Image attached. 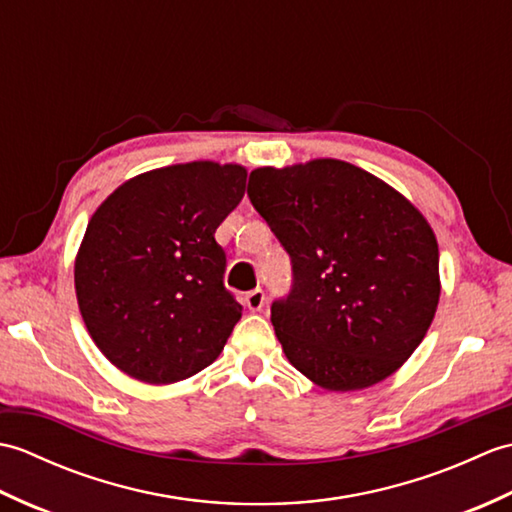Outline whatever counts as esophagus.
<instances>
[{
	"instance_id": "esophagus-1",
	"label": "esophagus",
	"mask_w": 512,
	"mask_h": 512,
	"mask_svg": "<svg viewBox=\"0 0 512 512\" xmlns=\"http://www.w3.org/2000/svg\"><path fill=\"white\" fill-rule=\"evenodd\" d=\"M244 303H246V308H248V310L259 312V310L264 308V303H266V295H264V290H262V288H255V290L246 292Z\"/></svg>"
}]
</instances>
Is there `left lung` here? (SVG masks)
<instances>
[{"label":"left lung","mask_w":512,"mask_h":512,"mask_svg":"<svg viewBox=\"0 0 512 512\" xmlns=\"http://www.w3.org/2000/svg\"><path fill=\"white\" fill-rule=\"evenodd\" d=\"M248 198L290 255V292L270 308L288 361L330 391L394 374L440 299L438 242L422 213L332 158L255 169Z\"/></svg>","instance_id":"8db88e82"}]
</instances>
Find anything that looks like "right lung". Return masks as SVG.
<instances>
[{
  "label": "right lung",
  "instance_id": "right-lung-1",
  "mask_svg": "<svg viewBox=\"0 0 512 512\" xmlns=\"http://www.w3.org/2000/svg\"><path fill=\"white\" fill-rule=\"evenodd\" d=\"M244 189V167L187 162L125 182L96 209L74 286L85 328L121 372L165 385L220 356L242 306L215 231Z\"/></svg>",
  "mask_w": 512,
  "mask_h": 512
}]
</instances>
